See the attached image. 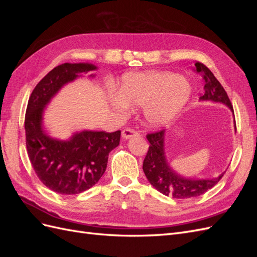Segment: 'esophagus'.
I'll return each mask as SVG.
<instances>
[{"instance_id":"obj_1","label":"esophagus","mask_w":257,"mask_h":257,"mask_svg":"<svg viewBox=\"0 0 257 257\" xmlns=\"http://www.w3.org/2000/svg\"><path fill=\"white\" fill-rule=\"evenodd\" d=\"M137 135H139V133L136 130H133V128L127 127V128H124L122 131V137L124 139H128L131 137H134V136H137Z\"/></svg>"}]
</instances>
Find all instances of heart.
I'll list each match as a JSON object with an SVG mask.
<instances>
[{"instance_id": "b5f03b06", "label": "heart", "mask_w": 257, "mask_h": 257, "mask_svg": "<svg viewBox=\"0 0 257 257\" xmlns=\"http://www.w3.org/2000/svg\"><path fill=\"white\" fill-rule=\"evenodd\" d=\"M191 95V85L184 77L169 72L127 74L110 98L119 112L131 106H143L147 122L153 126L163 125L177 115Z\"/></svg>"}]
</instances>
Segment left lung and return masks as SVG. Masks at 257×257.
Masks as SVG:
<instances>
[{"mask_svg": "<svg viewBox=\"0 0 257 257\" xmlns=\"http://www.w3.org/2000/svg\"><path fill=\"white\" fill-rule=\"evenodd\" d=\"M195 66L196 72L200 73L205 80V93L203 96H200V99L223 103L234 111L226 91L215 78L212 72L200 62H196ZM164 133L165 131L162 130L147 134V139L150 143V146L144 160L143 169L151 185L166 196L170 195L174 198L183 199L199 196L217 184L225 173L216 178L203 179V180L185 179L174 173L165 158Z\"/></svg>", "mask_w": 257, "mask_h": 257, "instance_id": "obj_1", "label": "left lung"}]
</instances>
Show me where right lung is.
<instances>
[{
    "mask_svg": "<svg viewBox=\"0 0 257 257\" xmlns=\"http://www.w3.org/2000/svg\"><path fill=\"white\" fill-rule=\"evenodd\" d=\"M94 69L89 63L54 67L36 84L28 102L25 128L30 162L42 183L62 195H75L96 184L106 170L108 154L120 144L121 131H82L69 141H59L43 130L44 107L51 97L80 73Z\"/></svg>",
    "mask_w": 257,
    "mask_h": 257,
    "instance_id": "1",
    "label": "right lung"
}]
</instances>
